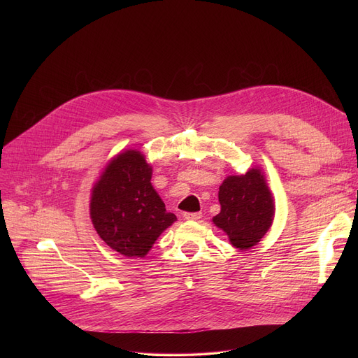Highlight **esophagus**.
Returning a JSON list of instances; mask_svg holds the SVG:
<instances>
[{"label": "esophagus", "instance_id": "34e87169", "mask_svg": "<svg viewBox=\"0 0 358 358\" xmlns=\"http://www.w3.org/2000/svg\"><path fill=\"white\" fill-rule=\"evenodd\" d=\"M201 218H202L201 213H185L184 214V220H187V221H198Z\"/></svg>", "mask_w": 358, "mask_h": 358}]
</instances>
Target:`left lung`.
<instances>
[{"mask_svg": "<svg viewBox=\"0 0 358 358\" xmlns=\"http://www.w3.org/2000/svg\"><path fill=\"white\" fill-rule=\"evenodd\" d=\"M221 213L213 218L231 245L248 250L258 245L271 229L275 218V201L264 171L250 169L242 176H228L220 185Z\"/></svg>", "mask_w": 358, "mask_h": 358, "instance_id": "8db88e82", "label": "left lung"}]
</instances>
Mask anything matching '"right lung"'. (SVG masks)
<instances>
[{"label":"right lung","instance_id":"add662e5","mask_svg":"<svg viewBox=\"0 0 358 358\" xmlns=\"http://www.w3.org/2000/svg\"><path fill=\"white\" fill-rule=\"evenodd\" d=\"M152 167L138 150H124L101 171L90 192V220L113 250L144 258L177 217L151 184Z\"/></svg>","mask_w":358,"mask_h":358}]
</instances>
